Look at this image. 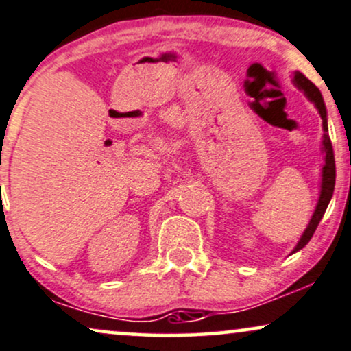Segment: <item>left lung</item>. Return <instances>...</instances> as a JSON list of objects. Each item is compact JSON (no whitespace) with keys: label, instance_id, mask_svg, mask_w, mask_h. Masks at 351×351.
I'll return each mask as SVG.
<instances>
[{"label":"left lung","instance_id":"1","mask_svg":"<svg viewBox=\"0 0 351 351\" xmlns=\"http://www.w3.org/2000/svg\"><path fill=\"white\" fill-rule=\"evenodd\" d=\"M293 83L296 84V88L299 91H302L306 95V98L314 104L315 109H317L320 114V119H322V129H324V135H322V154L325 155L324 157V165H322V178H320V191H319V199L317 204H315L314 214H312L309 223H307L306 230L302 232L301 239L296 243V247L293 248V253H296L301 250V248L306 247L309 243V240L314 235L315 229H317L320 219L324 217L325 210H327L328 202H330L332 196H333V188H335V158H333V149H332V142L330 137H328V124H327V108H325L324 98L320 95L319 88L315 86L314 83L309 82L301 71H294V78Z\"/></svg>","mask_w":351,"mask_h":351}]
</instances>
